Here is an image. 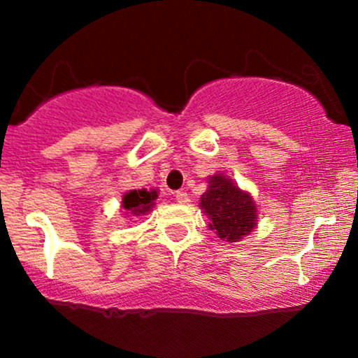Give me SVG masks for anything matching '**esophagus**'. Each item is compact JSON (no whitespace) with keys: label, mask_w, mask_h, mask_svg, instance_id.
<instances>
[{"label":"esophagus","mask_w":358,"mask_h":358,"mask_svg":"<svg viewBox=\"0 0 358 358\" xmlns=\"http://www.w3.org/2000/svg\"><path fill=\"white\" fill-rule=\"evenodd\" d=\"M175 200H176V202H178V203H187L188 200H190V199H188L187 192H182V190H180V192H176V193H175Z\"/></svg>","instance_id":"34e87169"}]
</instances>
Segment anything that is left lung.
<instances>
[{"label": "left lung", "mask_w": 358, "mask_h": 358, "mask_svg": "<svg viewBox=\"0 0 358 358\" xmlns=\"http://www.w3.org/2000/svg\"><path fill=\"white\" fill-rule=\"evenodd\" d=\"M200 207L220 239L237 242L256 227L257 208L252 196L222 175L208 180V190L200 199Z\"/></svg>", "instance_id": "obj_1"}]
</instances>
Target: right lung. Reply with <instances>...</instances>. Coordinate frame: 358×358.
I'll list each match as a JSON object with an SVG mask.
<instances>
[{
    "label": "right lung",
    "instance_id": "obj_1",
    "mask_svg": "<svg viewBox=\"0 0 358 358\" xmlns=\"http://www.w3.org/2000/svg\"><path fill=\"white\" fill-rule=\"evenodd\" d=\"M155 199H158V193L156 190L148 192L143 190H131L122 196V207L133 215H141V213H148L153 208Z\"/></svg>",
    "mask_w": 358,
    "mask_h": 358
}]
</instances>
